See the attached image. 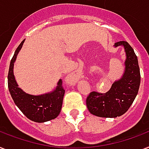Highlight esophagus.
I'll use <instances>...</instances> for the list:
<instances>
[{"instance_id":"obj_1","label":"esophagus","mask_w":149,"mask_h":149,"mask_svg":"<svg viewBox=\"0 0 149 149\" xmlns=\"http://www.w3.org/2000/svg\"><path fill=\"white\" fill-rule=\"evenodd\" d=\"M81 78H82V71H80V70L74 71L70 75V79H71V82L73 83H76Z\"/></svg>"}]
</instances>
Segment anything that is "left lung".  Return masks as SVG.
Returning a JSON list of instances; mask_svg holds the SVG:
<instances>
[{
	"label": "left lung",
	"instance_id": "left-lung-1",
	"mask_svg": "<svg viewBox=\"0 0 149 149\" xmlns=\"http://www.w3.org/2000/svg\"><path fill=\"white\" fill-rule=\"evenodd\" d=\"M113 47H123L125 51L123 75L113 83L107 93L92 92L86 100L88 111L100 117L115 118L125 113L133 103L140 86V68L133 48L126 41L116 42Z\"/></svg>",
	"mask_w": 149,
	"mask_h": 149
}]
</instances>
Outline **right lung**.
Segmentation results:
<instances>
[{"instance_id":"right-lung-1","label":"right lung","mask_w":149,"mask_h":149,"mask_svg":"<svg viewBox=\"0 0 149 149\" xmlns=\"http://www.w3.org/2000/svg\"><path fill=\"white\" fill-rule=\"evenodd\" d=\"M25 40H22L16 49L10 63L8 75V89L14 102L27 118L37 123H44L58 116L65 90L62 86L61 79L58 81L54 90L42 95H31L18 87L14 75V64Z\"/></svg>"}]
</instances>
